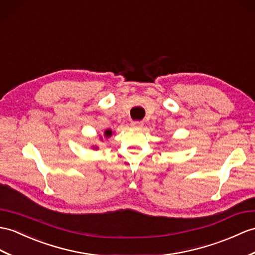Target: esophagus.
I'll list each match as a JSON object with an SVG mask.
<instances>
[{
	"mask_svg": "<svg viewBox=\"0 0 255 255\" xmlns=\"http://www.w3.org/2000/svg\"><path fill=\"white\" fill-rule=\"evenodd\" d=\"M131 126L135 129H140V128H142V126H143V123H142V122H132Z\"/></svg>",
	"mask_w": 255,
	"mask_h": 255,
	"instance_id": "obj_1",
	"label": "esophagus"
}]
</instances>
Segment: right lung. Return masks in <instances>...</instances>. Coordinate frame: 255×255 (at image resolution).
Returning a JSON list of instances; mask_svg holds the SVG:
<instances>
[{
	"label": "right lung",
	"instance_id": "add662e5",
	"mask_svg": "<svg viewBox=\"0 0 255 255\" xmlns=\"http://www.w3.org/2000/svg\"><path fill=\"white\" fill-rule=\"evenodd\" d=\"M104 135H105V137L106 138H109V137H111V135H112V130L111 129H108V130H105V131H104ZM93 149H98V147L96 146V147H94L93 146Z\"/></svg>",
	"mask_w": 255,
	"mask_h": 255
}]
</instances>
